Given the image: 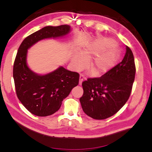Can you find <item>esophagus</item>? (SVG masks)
Instances as JSON below:
<instances>
[{
	"label": "esophagus",
	"instance_id": "1",
	"mask_svg": "<svg viewBox=\"0 0 152 152\" xmlns=\"http://www.w3.org/2000/svg\"><path fill=\"white\" fill-rule=\"evenodd\" d=\"M86 79V77L83 74H80V79H79V84L81 85L82 83V81Z\"/></svg>",
	"mask_w": 152,
	"mask_h": 152
}]
</instances>
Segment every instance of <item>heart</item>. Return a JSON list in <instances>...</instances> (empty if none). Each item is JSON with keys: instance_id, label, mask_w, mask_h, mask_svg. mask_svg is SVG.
<instances>
[{"instance_id": "1", "label": "heart", "mask_w": 152, "mask_h": 152, "mask_svg": "<svg viewBox=\"0 0 152 152\" xmlns=\"http://www.w3.org/2000/svg\"><path fill=\"white\" fill-rule=\"evenodd\" d=\"M115 41L108 39H101L94 43L84 47L80 50L73 53L72 63L76 70L86 68L88 59H91L89 68L92 74L95 76L102 75L113 67L117 61L119 53L115 48Z\"/></svg>"}]
</instances>
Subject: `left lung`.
I'll return each instance as SVG.
<instances>
[{
  "label": "left lung",
  "mask_w": 152,
  "mask_h": 152,
  "mask_svg": "<svg viewBox=\"0 0 152 152\" xmlns=\"http://www.w3.org/2000/svg\"><path fill=\"white\" fill-rule=\"evenodd\" d=\"M136 66L131 49L126 46L122 61L101 77L82 82L84 94L80 102L84 113L96 120L112 117L129 98Z\"/></svg>",
  "instance_id": "obj_1"
}]
</instances>
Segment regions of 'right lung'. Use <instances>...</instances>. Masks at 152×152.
<instances>
[{
    "mask_svg": "<svg viewBox=\"0 0 152 152\" xmlns=\"http://www.w3.org/2000/svg\"><path fill=\"white\" fill-rule=\"evenodd\" d=\"M70 30L68 25L45 26L26 37L18 50L13 66L16 95L35 115L46 117L57 112L63 100L79 84V74L60 66L48 74L39 75L27 65L28 49L41 40L61 37Z\"/></svg>",
    "mask_w": 152,
    "mask_h": 152,
    "instance_id": "obj_1",
    "label": "right lung"
}]
</instances>
